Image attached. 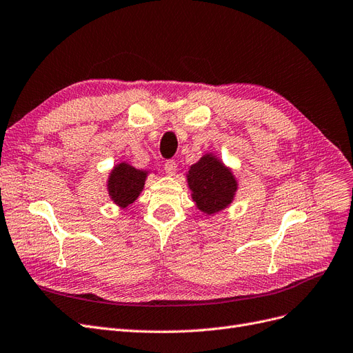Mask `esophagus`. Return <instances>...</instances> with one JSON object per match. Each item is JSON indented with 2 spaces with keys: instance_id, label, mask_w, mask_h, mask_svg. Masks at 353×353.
I'll return each mask as SVG.
<instances>
[{
  "instance_id": "obj_1",
  "label": "esophagus",
  "mask_w": 353,
  "mask_h": 353,
  "mask_svg": "<svg viewBox=\"0 0 353 353\" xmlns=\"http://www.w3.org/2000/svg\"><path fill=\"white\" fill-rule=\"evenodd\" d=\"M164 170L167 174H174L176 170H177V163L174 160H167L164 163Z\"/></svg>"
}]
</instances>
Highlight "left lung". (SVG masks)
I'll return each mask as SVG.
<instances>
[{"label":"left lung","mask_w":353,"mask_h":353,"mask_svg":"<svg viewBox=\"0 0 353 353\" xmlns=\"http://www.w3.org/2000/svg\"><path fill=\"white\" fill-rule=\"evenodd\" d=\"M189 186L201 211L218 212L232 201L237 183L228 168L212 155H205L189 170Z\"/></svg>","instance_id":"obj_1"}]
</instances>
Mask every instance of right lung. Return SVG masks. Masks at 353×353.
<instances>
[{
	"instance_id": "right-lung-1",
	"label": "right lung",
	"mask_w": 353,
	"mask_h": 353,
	"mask_svg": "<svg viewBox=\"0 0 353 353\" xmlns=\"http://www.w3.org/2000/svg\"><path fill=\"white\" fill-rule=\"evenodd\" d=\"M147 173L134 168L129 164H119L112 172L109 177V194L114 203L128 206L132 203L141 193L143 183H145Z\"/></svg>"
}]
</instances>
